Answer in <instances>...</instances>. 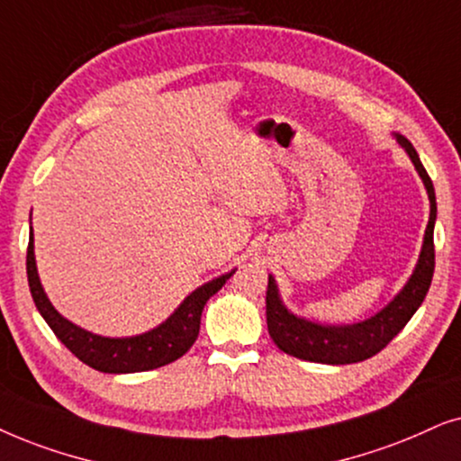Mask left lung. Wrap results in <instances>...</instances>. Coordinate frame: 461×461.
Returning <instances> with one entry per match:
<instances>
[{
    "label": "left lung",
    "mask_w": 461,
    "mask_h": 461,
    "mask_svg": "<svg viewBox=\"0 0 461 461\" xmlns=\"http://www.w3.org/2000/svg\"><path fill=\"white\" fill-rule=\"evenodd\" d=\"M398 143L407 149L411 162L415 164L417 173L423 179L430 198V221H428L426 236H423V247L420 261L413 276L401 293L396 294L394 302L384 308L369 321L349 324V327H322V324L308 322L303 318L293 316L278 297V288L272 276L267 280L266 310H267V330L276 346L285 354L294 358L310 360V363L322 365H352L363 363L388 346L394 337L404 329L411 321L423 299H426L428 288H430L434 276V221H437V198H434L432 179L423 168L415 147L398 134Z\"/></svg>",
    "instance_id": "obj_1"
}]
</instances>
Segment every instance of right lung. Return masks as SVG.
<instances>
[{
	"label": "right lung",
	"instance_id": "1",
	"mask_svg": "<svg viewBox=\"0 0 461 461\" xmlns=\"http://www.w3.org/2000/svg\"><path fill=\"white\" fill-rule=\"evenodd\" d=\"M231 274L234 272L219 276V278L206 282L204 286L195 288L167 322L159 324L149 333L126 337V339H109V337L92 335L88 330L76 327L52 308L38 278V267H35L33 257V236H31L27 247V278L35 308L40 310L48 327L54 330V335L65 343V348L76 358L101 373L151 371L181 358L198 339L200 316L206 302L225 285V280L231 278Z\"/></svg>",
	"mask_w": 461,
	"mask_h": 461
}]
</instances>
